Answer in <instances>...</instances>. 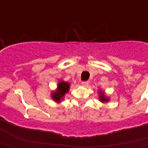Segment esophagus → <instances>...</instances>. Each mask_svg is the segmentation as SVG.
Returning a JSON list of instances; mask_svg holds the SVG:
<instances>
[{
  "mask_svg": "<svg viewBox=\"0 0 148 148\" xmlns=\"http://www.w3.org/2000/svg\"><path fill=\"white\" fill-rule=\"evenodd\" d=\"M82 86L84 87H87L89 86V82L88 81H84V82H82Z\"/></svg>",
  "mask_w": 148,
  "mask_h": 148,
  "instance_id": "34e87169",
  "label": "esophagus"
}]
</instances>
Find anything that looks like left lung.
I'll return each instance as SVG.
<instances>
[{"mask_svg": "<svg viewBox=\"0 0 148 148\" xmlns=\"http://www.w3.org/2000/svg\"><path fill=\"white\" fill-rule=\"evenodd\" d=\"M100 94H101V98H100V99H101V101H108V99H106V97H105L103 93H100Z\"/></svg>", "mask_w": 148, "mask_h": 148, "instance_id": "left-lung-1", "label": "left lung"}]
</instances>
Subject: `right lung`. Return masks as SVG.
I'll use <instances>...</instances> for the list:
<instances>
[{"label": "right lung", "instance_id": "obj_1", "mask_svg": "<svg viewBox=\"0 0 148 148\" xmlns=\"http://www.w3.org/2000/svg\"><path fill=\"white\" fill-rule=\"evenodd\" d=\"M69 87H70V85L67 82H60L58 85V91L53 93V95H52L53 99L56 101H60V100L64 96L65 93L68 92Z\"/></svg>", "mask_w": 148, "mask_h": 148}]
</instances>
